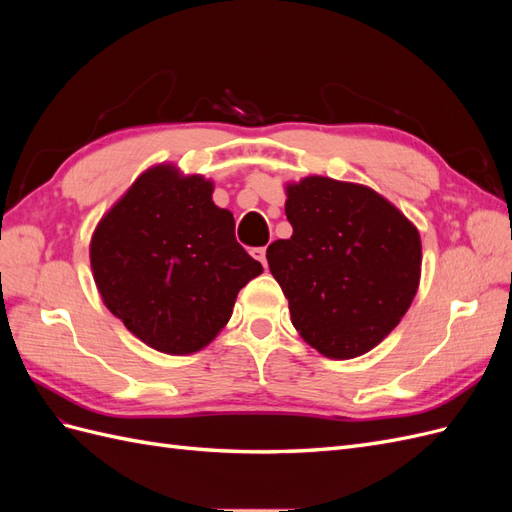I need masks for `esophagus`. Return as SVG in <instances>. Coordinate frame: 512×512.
<instances>
[{
	"mask_svg": "<svg viewBox=\"0 0 512 512\" xmlns=\"http://www.w3.org/2000/svg\"><path fill=\"white\" fill-rule=\"evenodd\" d=\"M252 256H254L256 260H260V262H262V267L267 269V247H265V245H262V247H254V250H252Z\"/></svg>",
	"mask_w": 512,
	"mask_h": 512,
	"instance_id": "1",
	"label": "esophagus"
}]
</instances>
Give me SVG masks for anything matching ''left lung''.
<instances>
[{"label":"left lung","instance_id":"1","mask_svg":"<svg viewBox=\"0 0 512 512\" xmlns=\"http://www.w3.org/2000/svg\"><path fill=\"white\" fill-rule=\"evenodd\" d=\"M290 239L267 247L290 320L322 356L346 361L376 348L421 284L418 228L363 183L309 175L286 183Z\"/></svg>","mask_w":512,"mask_h":512}]
</instances>
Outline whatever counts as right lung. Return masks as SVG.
Instances as JSON below:
<instances>
[{
  "label": "right lung",
  "instance_id": "add662e5",
  "mask_svg": "<svg viewBox=\"0 0 512 512\" xmlns=\"http://www.w3.org/2000/svg\"><path fill=\"white\" fill-rule=\"evenodd\" d=\"M213 181L162 162L138 175L98 222L89 262L104 305L149 348H207L262 265L213 203Z\"/></svg>",
  "mask_w": 512,
  "mask_h": 512
}]
</instances>
